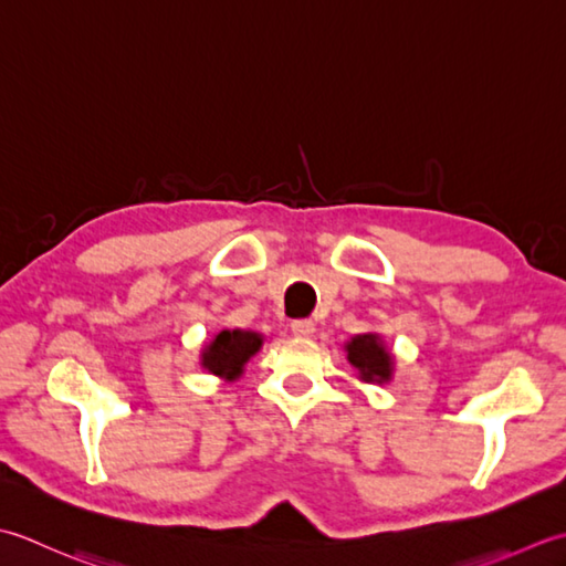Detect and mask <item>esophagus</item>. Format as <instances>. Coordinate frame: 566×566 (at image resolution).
Instances as JSON below:
<instances>
[{
  "label": "esophagus",
  "instance_id": "1",
  "mask_svg": "<svg viewBox=\"0 0 566 566\" xmlns=\"http://www.w3.org/2000/svg\"><path fill=\"white\" fill-rule=\"evenodd\" d=\"M291 332L297 339H310L315 334V322L313 319H295L291 325Z\"/></svg>",
  "mask_w": 566,
  "mask_h": 566
}]
</instances>
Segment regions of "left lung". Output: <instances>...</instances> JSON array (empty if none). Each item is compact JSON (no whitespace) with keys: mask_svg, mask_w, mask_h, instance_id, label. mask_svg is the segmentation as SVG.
I'll list each match as a JSON object with an SVG mask.
<instances>
[{"mask_svg":"<svg viewBox=\"0 0 566 566\" xmlns=\"http://www.w3.org/2000/svg\"><path fill=\"white\" fill-rule=\"evenodd\" d=\"M347 361L356 368V378L364 384H390L396 374V356L390 354L388 344L376 332L354 334L349 342H344Z\"/></svg>","mask_w":566,"mask_h":566,"instance_id":"1","label":"left lung"}]
</instances>
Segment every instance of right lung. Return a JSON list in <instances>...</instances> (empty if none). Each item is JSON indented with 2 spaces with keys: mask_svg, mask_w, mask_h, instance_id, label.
Returning <instances> with one entry per match:
<instances>
[{
  "mask_svg": "<svg viewBox=\"0 0 566 566\" xmlns=\"http://www.w3.org/2000/svg\"><path fill=\"white\" fill-rule=\"evenodd\" d=\"M263 347V334L253 329H222L202 344L200 366L207 374L224 378L227 384L239 380L247 371L251 356Z\"/></svg>",
  "mask_w": 566,
  "mask_h": 566,
  "instance_id": "add662e5",
  "label": "right lung"
}]
</instances>
